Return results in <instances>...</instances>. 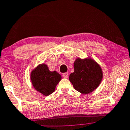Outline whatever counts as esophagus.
Returning <instances> with one entry per match:
<instances>
[{
	"label": "esophagus",
	"mask_w": 130,
	"mask_h": 130,
	"mask_svg": "<svg viewBox=\"0 0 130 130\" xmlns=\"http://www.w3.org/2000/svg\"><path fill=\"white\" fill-rule=\"evenodd\" d=\"M63 77L64 78H68V77H69L68 73H64V74H63Z\"/></svg>",
	"instance_id": "esophagus-1"
}]
</instances>
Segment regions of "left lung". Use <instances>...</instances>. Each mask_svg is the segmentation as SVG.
Listing matches in <instances>:
<instances>
[{
	"label": "left lung",
	"mask_w": 130,
	"mask_h": 130,
	"mask_svg": "<svg viewBox=\"0 0 130 130\" xmlns=\"http://www.w3.org/2000/svg\"><path fill=\"white\" fill-rule=\"evenodd\" d=\"M74 71L69 80L74 89L82 94H88L98 87L103 78L101 67L94 60L77 59L74 63Z\"/></svg>",
	"instance_id": "obj_1"
}]
</instances>
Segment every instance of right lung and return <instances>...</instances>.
Returning <instances> with one entry per match:
<instances>
[{"instance_id": "right-lung-1", "label": "right lung", "mask_w": 130, "mask_h": 130, "mask_svg": "<svg viewBox=\"0 0 130 130\" xmlns=\"http://www.w3.org/2000/svg\"><path fill=\"white\" fill-rule=\"evenodd\" d=\"M30 79L34 88L47 96L54 91L61 76L57 71H50L47 66L42 64L31 71Z\"/></svg>"}]
</instances>
